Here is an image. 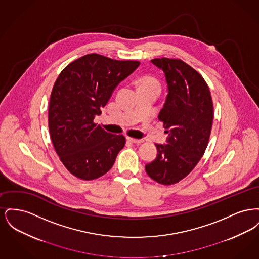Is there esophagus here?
Returning a JSON list of instances; mask_svg holds the SVG:
<instances>
[{
  "label": "esophagus",
  "mask_w": 259,
  "mask_h": 259,
  "mask_svg": "<svg viewBox=\"0 0 259 259\" xmlns=\"http://www.w3.org/2000/svg\"><path fill=\"white\" fill-rule=\"evenodd\" d=\"M127 140L131 143H134V144H141V143L144 142L143 139H135V138H130V137H128Z\"/></svg>",
  "instance_id": "obj_1"
}]
</instances>
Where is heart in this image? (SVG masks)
<instances>
[{"instance_id":"1","label":"heart","mask_w":259,"mask_h":259,"mask_svg":"<svg viewBox=\"0 0 259 259\" xmlns=\"http://www.w3.org/2000/svg\"><path fill=\"white\" fill-rule=\"evenodd\" d=\"M144 87H155L157 89L160 88L158 80L152 76H144L140 79V88Z\"/></svg>"}]
</instances>
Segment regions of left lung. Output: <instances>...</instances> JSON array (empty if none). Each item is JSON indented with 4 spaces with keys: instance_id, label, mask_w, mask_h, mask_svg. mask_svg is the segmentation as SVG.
<instances>
[{
    "instance_id": "obj_1",
    "label": "left lung",
    "mask_w": 259,
    "mask_h": 259,
    "mask_svg": "<svg viewBox=\"0 0 259 259\" xmlns=\"http://www.w3.org/2000/svg\"><path fill=\"white\" fill-rule=\"evenodd\" d=\"M151 63L163 71L168 95L158 115L167 145L155 144L157 156L146 165L148 176L158 184L179 183L198 164L209 143L213 106L203 76L181 59L155 58Z\"/></svg>"
}]
</instances>
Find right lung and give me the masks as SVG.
I'll return each mask as SVG.
<instances>
[{
    "mask_svg": "<svg viewBox=\"0 0 259 259\" xmlns=\"http://www.w3.org/2000/svg\"><path fill=\"white\" fill-rule=\"evenodd\" d=\"M139 65L91 53L70 63L58 75L50 95V137L62 163L76 178L102 177L124 148L123 135L105 131L94 118Z\"/></svg>",
    "mask_w": 259,
    "mask_h": 259,
    "instance_id": "add662e5",
    "label": "right lung"
}]
</instances>
